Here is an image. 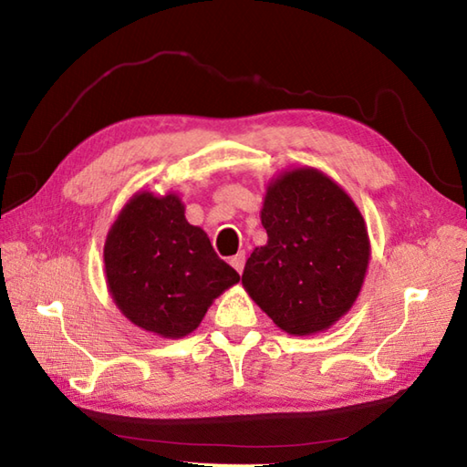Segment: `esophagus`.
I'll list each match as a JSON object with an SVG mask.
<instances>
[{
	"label": "esophagus",
	"mask_w": 467,
	"mask_h": 467,
	"mask_svg": "<svg viewBox=\"0 0 467 467\" xmlns=\"http://www.w3.org/2000/svg\"><path fill=\"white\" fill-rule=\"evenodd\" d=\"M231 265L234 266V271L241 275V273H243V269H244V253H239V254L231 256Z\"/></svg>",
	"instance_id": "34e87169"
}]
</instances>
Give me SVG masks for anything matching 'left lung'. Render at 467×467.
Here are the masks:
<instances>
[{
	"mask_svg": "<svg viewBox=\"0 0 467 467\" xmlns=\"http://www.w3.org/2000/svg\"><path fill=\"white\" fill-rule=\"evenodd\" d=\"M265 246L244 265L243 286L289 335L327 331L361 293L371 243L359 208L311 166L283 171L261 208Z\"/></svg>",
	"mask_w": 467,
	"mask_h": 467,
	"instance_id": "obj_1",
	"label": "left lung"
}]
</instances>
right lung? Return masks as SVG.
<instances>
[{
  "mask_svg": "<svg viewBox=\"0 0 467 467\" xmlns=\"http://www.w3.org/2000/svg\"><path fill=\"white\" fill-rule=\"evenodd\" d=\"M106 285L128 321L164 339L192 333L239 273L218 259L176 192H136L104 243Z\"/></svg>",
  "mask_w": 467,
  "mask_h": 467,
  "instance_id": "right-lung-1",
  "label": "right lung"
}]
</instances>
